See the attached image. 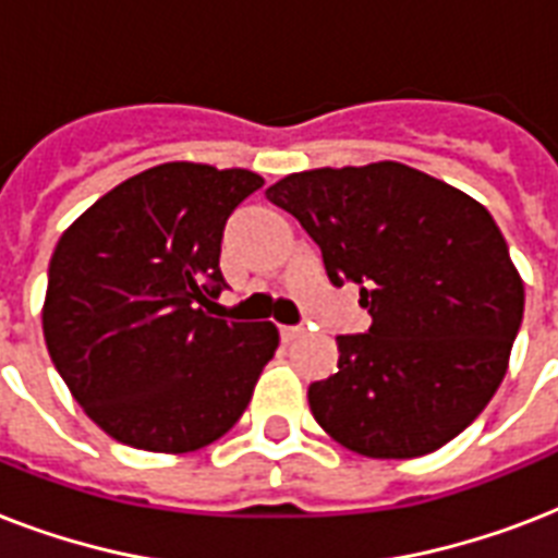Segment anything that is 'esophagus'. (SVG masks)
Listing matches in <instances>:
<instances>
[{"instance_id": "34e87169", "label": "esophagus", "mask_w": 558, "mask_h": 558, "mask_svg": "<svg viewBox=\"0 0 558 558\" xmlns=\"http://www.w3.org/2000/svg\"><path fill=\"white\" fill-rule=\"evenodd\" d=\"M280 336H283V341H295L304 336V327H280Z\"/></svg>"}]
</instances>
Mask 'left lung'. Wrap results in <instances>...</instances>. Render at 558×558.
Here are the masks:
<instances>
[{
    "label": "left lung",
    "mask_w": 558,
    "mask_h": 558,
    "mask_svg": "<svg viewBox=\"0 0 558 558\" xmlns=\"http://www.w3.org/2000/svg\"><path fill=\"white\" fill-rule=\"evenodd\" d=\"M359 283L371 330L339 336V371L310 385L324 432L365 458H420L454 440L510 365L524 283L489 210L399 161L292 173L266 191Z\"/></svg>",
    "instance_id": "1"
}]
</instances>
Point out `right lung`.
I'll return each instance as SVG.
<instances>
[{"label":"right lung","mask_w":558,"mask_h":558,"mask_svg":"<svg viewBox=\"0 0 558 558\" xmlns=\"http://www.w3.org/2000/svg\"><path fill=\"white\" fill-rule=\"evenodd\" d=\"M263 187L252 170L168 161L104 193L48 263L43 336L92 423L133 449L185 454L243 416L278 350L271 322H222V228Z\"/></svg>","instance_id":"1"}]
</instances>
